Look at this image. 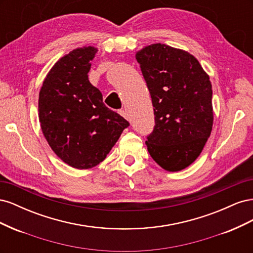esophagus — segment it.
I'll list each match as a JSON object with an SVG mask.
<instances>
[{"label":"esophagus","mask_w":253,"mask_h":253,"mask_svg":"<svg viewBox=\"0 0 253 253\" xmlns=\"http://www.w3.org/2000/svg\"><path fill=\"white\" fill-rule=\"evenodd\" d=\"M119 114L121 115L122 117H125L126 119H128V115H127V112L126 110H120L119 111Z\"/></svg>","instance_id":"obj_1"}]
</instances>
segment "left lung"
Here are the masks:
<instances>
[{
    "label": "left lung",
    "mask_w": 253,
    "mask_h": 253,
    "mask_svg": "<svg viewBox=\"0 0 253 253\" xmlns=\"http://www.w3.org/2000/svg\"><path fill=\"white\" fill-rule=\"evenodd\" d=\"M152 98L155 126L145 144L169 172L200 156L213 126L212 85L198 60L186 50L151 44L136 52Z\"/></svg>",
    "instance_id": "obj_1"
}]
</instances>
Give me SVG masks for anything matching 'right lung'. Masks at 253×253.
<instances>
[{
	"label": "right lung",
	"mask_w": 253,
	"mask_h": 253,
	"mask_svg": "<svg viewBox=\"0 0 253 253\" xmlns=\"http://www.w3.org/2000/svg\"><path fill=\"white\" fill-rule=\"evenodd\" d=\"M98 49L76 48L55 63L39 93V121L55 154L75 169H90L105 159L129 126L106 108L102 94L88 80Z\"/></svg>",
	"instance_id": "1"
}]
</instances>
